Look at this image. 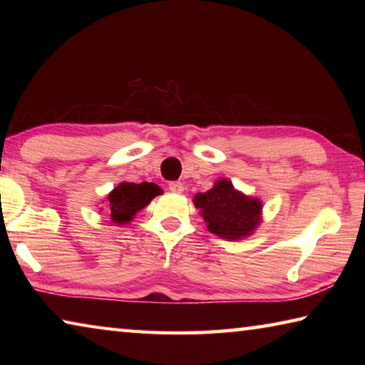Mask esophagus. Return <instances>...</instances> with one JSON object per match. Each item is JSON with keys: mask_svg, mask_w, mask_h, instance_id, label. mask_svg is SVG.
<instances>
[{"mask_svg": "<svg viewBox=\"0 0 365 365\" xmlns=\"http://www.w3.org/2000/svg\"><path fill=\"white\" fill-rule=\"evenodd\" d=\"M183 183L182 182H170L169 183V190L172 191V193H182L183 191Z\"/></svg>", "mask_w": 365, "mask_h": 365, "instance_id": "esophagus-1", "label": "esophagus"}]
</instances>
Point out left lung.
Instances as JSON below:
<instances>
[{
	"label": "left lung",
	"instance_id": "8db88e82",
	"mask_svg": "<svg viewBox=\"0 0 365 365\" xmlns=\"http://www.w3.org/2000/svg\"><path fill=\"white\" fill-rule=\"evenodd\" d=\"M193 205L207 230L228 242L251 237L262 222V201L237 190L228 178H219L211 190L196 193Z\"/></svg>",
	"mask_w": 365,
	"mask_h": 365
}]
</instances>
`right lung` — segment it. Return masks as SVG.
Here are the masks:
<instances>
[{
	"label": "right lung",
	"instance_id": "right-lung-1",
	"mask_svg": "<svg viewBox=\"0 0 365 365\" xmlns=\"http://www.w3.org/2000/svg\"><path fill=\"white\" fill-rule=\"evenodd\" d=\"M160 193H163V190L156 183L120 182L110 193H108L103 202H106L113 224L125 225L130 224L135 215L150 205L153 197ZM103 209L104 207H100V211Z\"/></svg>",
	"mask_w": 365,
	"mask_h": 365
}]
</instances>
